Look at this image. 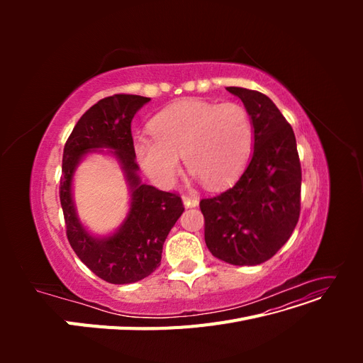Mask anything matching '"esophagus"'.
<instances>
[{
	"instance_id": "34e87169",
	"label": "esophagus",
	"mask_w": 363,
	"mask_h": 363,
	"mask_svg": "<svg viewBox=\"0 0 363 363\" xmlns=\"http://www.w3.org/2000/svg\"><path fill=\"white\" fill-rule=\"evenodd\" d=\"M182 200H183V204H184L186 207H195V206H199V200L194 199V196L183 195Z\"/></svg>"
}]
</instances>
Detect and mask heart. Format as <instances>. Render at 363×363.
<instances>
[{
  "label": "heart",
  "mask_w": 363,
  "mask_h": 363,
  "mask_svg": "<svg viewBox=\"0 0 363 363\" xmlns=\"http://www.w3.org/2000/svg\"><path fill=\"white\" fill-rule=\"evenodd\" d=\"M150 136H138L135 151L142 169L168 188L184 164L207 188H221L236 179L251 155L255 130L238 103L216 104L186 100L160 112Z\"/></svg>",
  "instance_id": "1"
}]
</instances>
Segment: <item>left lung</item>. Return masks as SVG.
<instances>
[{"label":"left lung","instance_id":"8db88e82","mask_svg":"<svg viewBox=\"0 0 363 363\" xmlns=\"http://www.w3.org/2000/svg\"><path fill=\"white\" fill-rule=\"evenodd\" d=\"M240 98L255 128V151L232 188L203 199L204 239L230 265L267 262L288 242L300 218L301 164L294 130L267 95L227 87Z\"/></svg>","mask_w":363,"mask_h":363}]
</instances>
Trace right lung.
Returning a JSON list of instances; mask_svg holds the SVG:
<instances>
[{
	"label": "right lung",
	"mask_w": 363,
	"mask_h": 363,
	"mask_svg": "<svg viewBox=\"0 0 363 363\" xmlns=\"http://www.w3.org/2000/svg\"><path fill=\"white\" fill-rule=\"evenodd\" d=\"M150 98L116 94L94 104L75 124L63 150L60 204L67 236L75 255L98 277L128 284L148 277L160 265L163 242L184 207L177 194L163 192L140 182L131 138V121ZM108 152L118 160L130 189V208L115 234L94 237L76 216L72 199L73 172L92 150Z\"/></svg>",
	"instance_id": "right-lung-1"
}]
</instances>
